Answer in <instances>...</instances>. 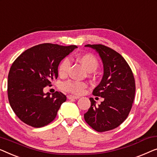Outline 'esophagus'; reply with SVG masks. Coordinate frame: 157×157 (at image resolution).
I'll use <instances>...</instances> for the list:
<instances>
[{
    "label": "esophagus",
    "mask_w": 157,
    "mask_h": 157,
    "mask_svg": "<svg viewBox=\"0 0 157 157\" xmlns=\"http://www.w3.org/2000/svg\"><path fill=\"white\" fill-rule=\"evenodd\" d=\"M67 98L69 100H72V99H75V100H78V99L79 98V96H75V95H68Z\"/></svg>",
    "instance_id": "esophagus-1"
}]
</instances>
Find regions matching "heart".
I'll return each mask as SVG.
<instances>
[{"label": "heart", "instance_id": "obj_1", "mask_svg": "<svg viewBox=\"0 0 157 157\" xmlns=\"http://www.w3.org/2000/svg\"><path fill=\"white\" fill-rule=\"evenodd\" d=\"M78 60L82 65L88 72H93L98 67V61L92 54H82L77 57ZM70 67L69 58L65 57L60 62L58 66V73L60 76L65 77L67 75ZM87 87V84L85 82L67 80L63 83L62 88L66 92L75 94H80Z\"/></svg>", "mask_w": 157, "mask_h": 157}]
</instances>
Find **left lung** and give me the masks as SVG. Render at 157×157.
<instances>
[{
    "label": "left lung",
    "mask_w": 157,
    "mask_h": 157,
    "mask_svg": "<svg viewBox=\"0 0 157 157\" xmlns=\"http://www.w3.org/2000/svg\"><path fill=\"white\" fill-rule=\"evenodd\" d=\"M85 47L95 50L102 61L103 78L92 94L104 100L97 106L94 99L90 98L91 106L84 117L95 131L107 132L119 127L129 115L135 95V80L127 61L115 50L101 44Z\"/></svg>",
    "instance_id": "left-lung-1"
}]
</instances>
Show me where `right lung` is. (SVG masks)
Instances as JSON below:
<instances>
[{
	"instance_id": "obj_1",
	"label": "right lung",
	"mask_w": 157,
	"mask_h": 157,
	"mask_svg": "<svg viewBox=\"0 0 157 157\" xmlns=\"http://www.w3.org/2000/svg\"><path fill=\"white\" fill-rule=\"evenodd\" d=\"M76 45L43 43L26 50L10 67L8 79V98L10 107L22 122L33 127L48 125L56 117L62 104L67 100L60 92L45 94L58 77L62 59Z\"/></svg>"
}]
</instances>
